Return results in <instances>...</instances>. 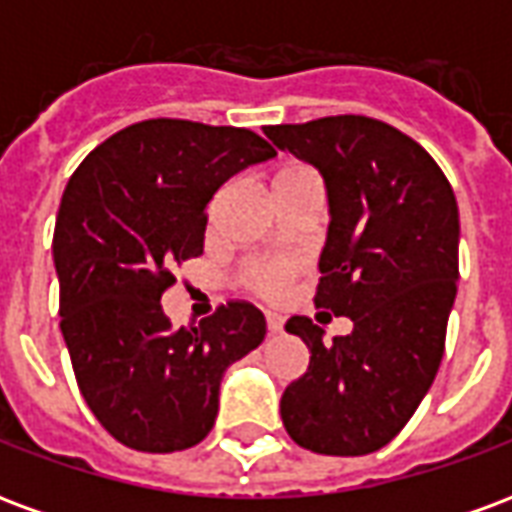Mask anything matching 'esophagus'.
Instances as JSON below:
<instances>
[{"mask_svg": "<svg viewBox=\"0 0 512 512\" xmlns=\"http://www.w3.org/2000/svg\"><path fill=\"white\" fill-rule=\"evenodd\" d=\"M266 326L271 334L282 332V329H285V318H282V315H277V312H266Z\"/></svg>", "mask_w": 512, "mask_h": 512, "instance_id": "esophagus-1", "label": "esophagus"}]
</instances>
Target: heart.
<instances>
[{
  "mask_svg": "<svg viewBox=\"0 0 512 512\" xmlns=\"http://www.w3.org/2000/svg\"><path fill=\"white\" fill-rule=\"evenodd\" d=\"M310 167H304V164H285V167H279L274 175H271V191L279 189H288L293 183H301V180H312ZM290 268L288 266H279V263H252V266L246 268V279H249V285L252 290H257L260 296H279L282 288H285V282H288Z\"/></svg>",
  "mask_w": 512,
  "mask_h": 512,
  "instance_id": "b5f03b06",
  "label": "heart"
}]
</instances>
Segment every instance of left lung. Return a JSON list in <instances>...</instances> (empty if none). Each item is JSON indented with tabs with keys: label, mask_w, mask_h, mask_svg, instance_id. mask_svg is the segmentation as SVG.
I'll return each mask as SVG.
<instances>
[{
	"label": "left lung",
	"mask_w": 512,
	"mask_h": 512,
	"mask_svg": "<svg viewBox=\"0 0 512 512\" xmlns=\"http://www.w3.org/2000/svg\"><path fill=\"white\" fill-rule=\"evenodd\" d=\"M318 169L329 194L315 307L354 321L345 337L293 315L310 367L285 389L290 439L321 455H367L403 430L439 373L458 279V202L411 136L365 115L266 126Z\"/></svg>",
	"instance_id": "left-lung-1"
}]
</instances>
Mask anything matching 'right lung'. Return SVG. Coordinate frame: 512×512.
I'll list each match as a JSON object with an SVG mask.
<instances>
[{
  "mask_svg": "<svg viewBox=\"0 0 512 512\" xmlns=\"http://www.w3.org/2000/svg\"><path fill=\"white\" fill-rule=\"evenodd\" d=\"M277 156L249 128L142 120L73 172L54 227L60 329L82 397L120 444L178 452L200 444L227 367L255 351L266 318L227 301L200 326L161 310L172 266L202 255L208 202L224 180Z\"/></svg>",
  "mask_w": 512,
  "mask_h": 512,
  "instance_id": "obj_1",
  "label": "right lung"
}]
</instances>
